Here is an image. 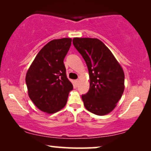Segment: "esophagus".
Segmentation results:
<instances>
[{"label":"esophagus","mask_w":151,"mask_h":151,"mask_svg":"<svg viewBox=\"0 0 151 151\" xmlns=\"http://www.w3.org/2000/svg\"><path fill=\"white\" fill-rule=\"evenodd\" d=\"M76 84H78V82H79V80H76Z\"/></svg>","instance_id":"obj_1"}]
</instances>
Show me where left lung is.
Instances as JSON below:
<instances>
[{
  "instance_id": "1",
  "label": "left lung",
  "mask_w": 151,
  "mask_h": 151,
  "mask_svg": "<svg viewBox=\"0 0 151 151\" xmlns=\"http://www.w3.org/2000/svg\"><path fill=\"white\" fill-rule=\"evenodd\" d=\"M73 43L85 60L89 73V90L82 96L84 106L96 115L109 114L124 91L123 69L99 39L74 38Z\"/></svg>"
}]
</instances>
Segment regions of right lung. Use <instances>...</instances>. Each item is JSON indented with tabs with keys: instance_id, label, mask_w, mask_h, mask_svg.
Listing matches in <instances>:
<instances>
[{
	"instance_id": "add662e5",
	"label": "right lung",
	"mask_w": 151,
	"mask_h": 151,
	"mask_svg": "<svg viewBox=\"0 0 151 151\" xmlns=\"http://www.w3.org/2000/svg\"><path fill=\"white\" fill-rule=\"evenodd\" d=\"M71 41L69 38L51 40L39 51L27 72L29 97L37 108L49 114L63 109L73 90L63 63Z\"/></svg>"
}]
</instances>
